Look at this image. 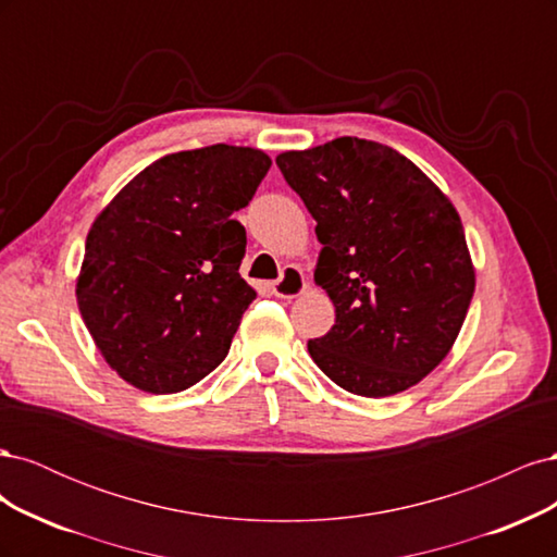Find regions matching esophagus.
I'll use <instances>...</instances> for the list:
<instances>
[{
  "mask_svg": "<svg viewBox=\"0 0 557 557\" xmlns=\"http://www.w3.org/2000/svg\"><path fill=\"white\" fill-rule=\"evenodd\" d=\"M272 290H274L276 297H283V299L299 297L301 293L307 290V278H305V274H301L299 267L288 264L283 269L281 278L272 283Z\"/></svg>",
  "mask_w": 557,
  "mask_h": 557,
  "instance_id": "obj_1",
  "label": "esophagus"
}]
</instances>
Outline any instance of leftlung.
Instances as JSON below:
<instances>
[{"label": "left lung", "instance_id": "8db88e82", "mask_svg": "<svg viewBox=\"0 0 557 557\" xmlns=\"http://www.w3.org/2000/svg\"><path fill=\"white\" fill-rule=\"evenodd\" d=\"M323 244L315 283L332 330L309 342L344 391L391 397L423 381L458 339L474 264L450 199L391 146L339 137L276 158Z\"/></svg>", "mask_w": 557, "mask_h": 557}]
</instances>
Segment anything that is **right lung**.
<instances>
[{
  "label": "right lung",
  "mask_w": 557,
  "mask_h": 557,
  "mask_svg": "<svg viewBox=\"0 0 557 557\" xmlns=\"http://www.w3.org/2000/svg\"><path fill=\"white\" fill-rule=\"evenodd\" d=\"M272 160L215 144L148 164L97 215L76 301L113 372L181 393L227 356L256 290L242 278L248 207Z\"/></svg>",
  "instance_id": "right-lung-1"
}]
</instances>
